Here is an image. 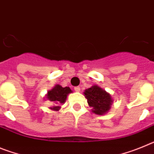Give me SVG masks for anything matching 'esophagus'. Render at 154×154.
<instances>
[{
	"label": "esophagus",
	"mask_w": 154,
	"mask_h": 154,
	"mask_svg": "<svg viewBox=\"0 0 154 154\" xmlns=\"http://www.w3.org/2000/svg\"><path fill=\"white\" fill-rule=\"evenodd\" d=\"M74 89L75 92H79L80 91V87L79 86H75L74 87Z\"/></svg>",
	"instance_id": "34e87169"
}]
</instances>
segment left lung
Segmentation results:
<instances>
[{"label":"left lung","instance_id":"left-lung-1","mask_svg":"<svg viewBox=\"0 0 154 154\" xmlns=\"http://www.w3.org/2000/svg\"><path fill=\"white\" fill-rule=\"evenodd\" d=\"M85 97L89 106L92 107V112L98 115H103L108 112L112 104L111 96L105 90L97 85H93L88 89H85Z\"/></svg>","mask_w":154,"mask_h":154}]
</instances>
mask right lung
Segmentation results:
<instances>
[{
  "label": "right lung",
  "instance_id": "add662e5",
  "mask_svg": "<svg viewBox=\"0 0 154 154\" xmlns=\"http://www.w3.org/2000/svg\"><path fill=\"white\" fill-rule=\"evenodd\" d=\"M72 92L69 87H62L61 85H55L51 91L48 92V99L55 105V106L51 108L53 110H58L60 109L59 105L65 103L67 95Z\"/></svg>",
  "mask_w": 154,
  "mask_h": 154
}]
</instances>
